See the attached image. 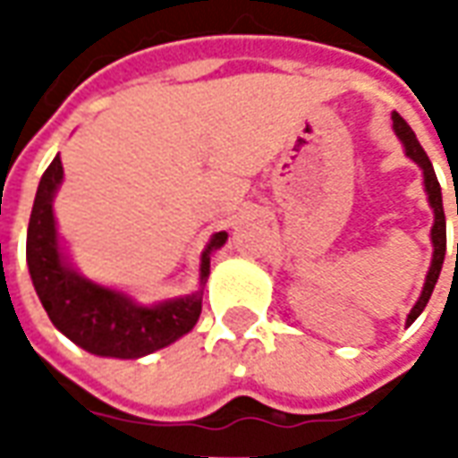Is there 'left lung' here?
<instances>
[{"mask_svg": "<svg viewBox=\"0 0 458 458\" xmlns=\"http://www.w3.org/2000/svg\"><path fill=\"white\" fill-rule=\"evenodd\" d=\"M393 130L394 134H397V140L403 141L404 154H407V157H410V159L422 169L424 191H427V200H429V206H432V213H434L432 230H429V238H432V265H429V272H427V277H424L422 294H420V299L414 301L412 311L407 314V327H410L414 318L422 314L424 307H427V301H429V297H432V292H434V284H437V279H439V272H442L444 255H446V218H444L442 189H439V181H437V174H434L432 161H429V157H427L422 147H420V141H417V137H414L412 127H410L400 114L393 113ZM456 216H458V203H456ZM456 255H458V248H456Z\"/></svg>", "mask_w": 458, "mask_h": 458, "instance_id": "obj_1", "label": "left lung"}]
</instances>
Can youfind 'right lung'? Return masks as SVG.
<instances>
[{
    "label": "right lung",
    "instance_id": "1",
    "mask_svg": "<svg viewBox=\"0 0 458 458\" xmlns=\"http://www.w3.org/2000/svg\"><path fill=\"white\" fill-rule=\"evenodd\" d=\"M61 183L64 164L55 154L38 181L26 233L29 275L54 327L88 353L122 360L144 358L186 336L200 317L210 255L225 245L228 233H216L200 252L196 292L157 304H140L127 292L88 279L68 259L54 216V199Z\"/></svg>",
    "mask_w": 458,
    "mask_h": 458
}]
</instances>
